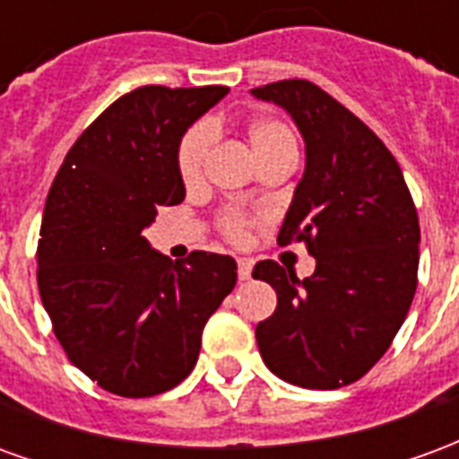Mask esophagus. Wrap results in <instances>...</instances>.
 I'll return each mask as SVG.
<instances>
[{"mask_svg":"<svg viewBox=\"0 0 459 459\" xmlns=\"http://www.w3.org/2000/svg\"><path fill=\"white\" fill-rule=\"evenodd\" d=\"M250 273H253V265H250V260H238V278L240 280H250Z\"/></svg>","mask_w":459,"mask_h":459,"instance_id":"1","label":"esophagus"}]
</instances>
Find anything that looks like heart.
<instances>
[{
  "instance_id": "obj_1",
  "label": "heart",
  "mask_w": 459,
  "mask_h": 459,
  "mask_svg": "<svg viewBox=\"0 0 459 459\" xmlns=\"http://www.w3.org/2000/svg\"><path fill=\"white\" fill-rule=\"evenodd\" d=\"M248 134L250 150L258 157V161L278 157V154H298V140L290 130L288 125L278 117H255L248 122L246 127ZM211 142H213V132L209 125H194L184 137H181L179 154H177V164H179L181 179L186 184L201 179V171L209 157ZM258 221V216H253L248 211L230 209L223 219H221V229L229 236L230 240H246L248 229Z\"/></svg>"
}]
</instances>
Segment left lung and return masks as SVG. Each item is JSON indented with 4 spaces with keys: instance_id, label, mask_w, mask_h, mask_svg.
Masks as SVG:
<instances>
[{
    "instance_id": "1",
    "label": "left lung",
    "mask_w": 459,
    "mask_h": 459,
    "mask_svg": "<svg viewBox=\"0 0 459 459\" xmlns=\"http://www.w3.org/2000/svg\"><path fill=\"white\" fill-rule=\"evenodd\" d=\"M250 95L280 105L305 140V174L278 243L305 240L317 263L305 280L275 260L253 268L278 292L255 327L260 356L288 384L342 388L385 354L411 309L418 213L394 154L322 88L295 78Z\"/></svg>"
}]
</instances>
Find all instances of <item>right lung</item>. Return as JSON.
Here are the masks:
<instances>
[{
    "mask_svg": "<svg viewBox=\"0 0 459 459\" xmlns=\"http://www.w3.org/2000/svg\"><path fill=\"white\" fill-rule=\"evenodd\" d=\"M229 88L144 85L115 100L65 154L39 240V292L71 364L125 398H150L196 366L201 332L236 285V260L171 263L142 230L186 196L184 132Z\"/></svg>",
    "mask_w": 459,
    "mask_h": 459,
    "instance_id": "right-lung-1",
    "label": "right lung"
}]
</instances>
